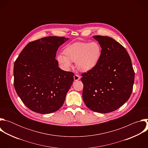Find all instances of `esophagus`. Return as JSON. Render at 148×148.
<instances>
[{
    "label": "esophagus",
    "instance_id": "1",
    "mask_svg": "<svg viewBox=\"0 0 148 148\" xmlns=\"http://www.w3.org/2000/svg\"><path fill=\"white\" fill-rule=\"evenodd\" d=\"M79 79H80V76H79L78 75L75 74V75H74V81H78V80H79Z\"/></svg>",
    "mask_w": 148,
    "mask_h": 148
}]
</instances>
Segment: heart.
Here are the masks:
<instances>
[{
  "label": "heart",
  "instance_id": "b5f03b06",
  "mask_svg": "<svg viewBox=\"0 0 148 148\" xmlns=\"http://www.w3.org/2000/svg\"><path fill=\"white\" fill-rule=\"evenodd\" d=\"M62 55H58L57 60L65 70L71 67V62H75L77 69L81 72H88L98 64L101 56V48L96 41L76 42L67 46Z\"/></svg>",
  "mask_w": 148,
  "mask_h": 148
}]
</instances>
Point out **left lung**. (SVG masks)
<instances>
[{"instance_id":"8db88e82","label":"left lung","mask_w":148,"mask_h":148,"mask_svg":"<svg viewBox=\"0 0 148 148\" xmlns=\"http://www.w3.org/2000/svg\"><path fill=\"white\" fill-rule=\"evenodd\" d=\"M101 46L97 66L81 74L82 98L91 110L108 113L128 100L133 90L135 73L127 51L114 39L94 36Z\"/></svg>"}]
</instances>
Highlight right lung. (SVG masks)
Returning a JSON list of instances; mask_svg holds the SVG:
<instances>
[{
	"instance_id": "obj_1",
	"label": "right lung",
	"mask_w": 148,
	"mask_h": 148,
	"mask_svg": "<svg viewBox=\"0 0 148 148\" xmlns=\"http://www.w3.org/2000/svg\"><path fill=\"white\" fill-rule=\"evenodd\" d=\"M68 39L49 36L30 42L14 64V87L26 106L39 114L59 110L74 81L73 72L62 70L55 58Z\"/></svg>"
}]
</instances>
